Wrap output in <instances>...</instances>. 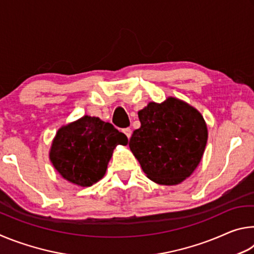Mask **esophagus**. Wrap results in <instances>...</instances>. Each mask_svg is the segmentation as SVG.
Segmentation results:
<instances>
[{"label":"esophagus","instance_id":"34e87169","mask_svg":"<svg viewBox=\"0 0 254 254\" xmlns=\"http://www.w3.org/2000/svg\"><path fill=\"white\" fill-rule=\"evenodd\" d=\"M122 131H123L124 134H126V135L127 136V139H130L131 134H132V130H131V128H130V127H126V128H123Z\"/></svg>","mask_w":254,"mask_h":254}]
</instances>
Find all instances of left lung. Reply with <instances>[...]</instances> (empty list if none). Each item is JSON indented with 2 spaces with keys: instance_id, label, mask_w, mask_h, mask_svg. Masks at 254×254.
Listing matches in <instances>:
<instances>
[{
  "instance_id": "1",
  "label": "left lung",
  "mask_w": 254,
  "mask_h": 254,
  "mask_svg": "<svg viewBox=\"0 0 254 254\" xmlns=\"http://www.w3.org/2000/svg\"><path fill=\"white\" fill-rule=\"evenodd\" d=\"M141 127L128 142L144 174L160 185H177L199 165L207 143V127L201 114L175 97L150 102L137 112Z\"/></svg>"
}]
</instances>
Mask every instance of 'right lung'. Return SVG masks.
<instances>
[{
	"mask_svg": "<svg viewBox=\"0 0 254 254\" xmlns=\"http://www.w3.org/2000/svg\"><path fill=\"white\" fill-rule=\"evenodd\" d=\"M118 144H127L124 133L111 123L85 115L59 128L49 158L64 179L89 187L105 175L107 163Z\"/></svg>",
	"mask_w": 254,
	"mask_h": 254,
	"instance_id": "add662e5",
	"label": "right lung"
}]
</instances>
